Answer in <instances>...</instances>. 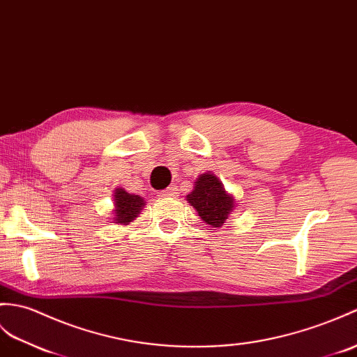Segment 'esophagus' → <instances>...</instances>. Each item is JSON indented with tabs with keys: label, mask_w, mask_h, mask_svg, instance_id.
I'll return each mask as SVG.
<instances>
[{
	"label": "esophagus",
	"mask_w": 357,
	"mask_h": 357,
	"mask_svg": "<svg viewBox=\"0 0 357 357\" xmlns=\"http://www.w3.org/2000/svg\"><path fill=\"white\" fill-rule=\"evenodd\" d=\"M178 187L176 185H170L165 190H162V192H160V197H175L178 196Z\"/></svg>",
	"instance_id": "obj_1"
}]
</instances>
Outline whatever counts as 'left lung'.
Masks as SVG:
<instances>
[{
    "instance_id": "left-lung-1",
    "label": "left lung",
    "mask_w": 357,
    "mask_h": 357,
    "mask_svg": "<svg viewBox=\"0 0 357 357\" xmlns=\"http://www.w3.org/2000/svg\"><path fill=\"white\" fill-rule=\"evenodd\" d=\"M187 201L201 219L213 228L222 227L234 206L233 196L225 192L222 182L213 173H205L197 178L195 190L187 196Z\"/></svg>"
}]
</instances>
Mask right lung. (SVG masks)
Listing matches in <instances>:
<instances>
[{
  "label": "right lung",
  "mask_w": 357,
  "mask_h": 357,
  "mask_svg": "<svg viewBox=\"0 0 357 357\" xmlns=\"http://www.w3.org/2000/svg\"><path fill=\"white\" fill-rule=\"evenodd\" d=\"M115 223H123L126 225L128 222L134 220L138 214L141 206L144 205L143 197H139L137 195H130L128 192H124L123 188L115 190Z\"/></svg>",
  "instance_id": "add662e5"
}]
</instances>
